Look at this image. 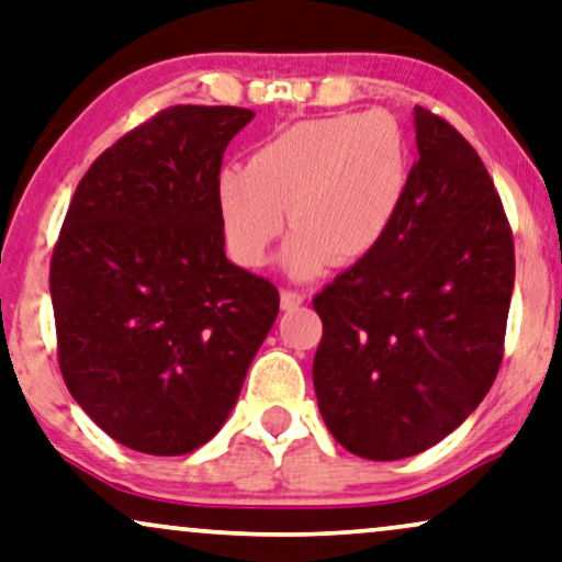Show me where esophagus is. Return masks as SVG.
<instances>
[{"instance_id":"esophagus-1","label":"esophagus","mask_w":562,"mask_h":562,"mask_svg":"<svg viewBox=\"0 0 562 562\" xmlns=\"http://www.w3.org/2000/svg\"><path fill=\"white\" fill-rule=\"evenodd\" d=\"M304 299H307V296H304L302 294V291H291V289H283L281 291V310H296L299 307V304H304Z\"/></svg>"}]
</instances>
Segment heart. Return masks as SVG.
Instances as JSON below:
<instances>
[{
    "instance_id": "obj_1",
    "label": "heart",
    "mask_w": 562,
    "mask_h": 562,
    "mask_svg": "<svg viewBox=\"0 0 562 562\" xmlns=\"http://www.w3.org/2000/svg\"><path fill=\"white\" fill-rule=\"evenodd\" d=\"M407 191V149L382 111L291 123L260 142L247 165L216 178L222 235L235 263L258 268L283 232L281 263L294 279L353 266L379 247Z\"/></svg>"
}]
</instances>
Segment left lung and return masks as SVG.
<instances>
[{
    "instance_id": "1",
    "label": "left lung",
    "mask_w": 562,
    "mask_h": 562,
    "mask_svg": "<svg viewBox=\"0 0 562 562\" xmlns=\"http://www.w3.org/2000/svg\"><path fill=\"white\" fill-rule=\"evenodd\" d=\"M418 162L371 255L315 296L327 431L351 454H420L483 403L504 359L514 237L468 138L415 108Z\"/></svg>"
}]
</instances>
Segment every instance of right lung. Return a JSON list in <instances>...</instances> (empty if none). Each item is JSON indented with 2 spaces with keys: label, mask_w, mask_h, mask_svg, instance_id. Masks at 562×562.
Returning <instances> with one entry per match:
<instances>
[{
  "label": "right lung",
  "mask_w": 562,
  "mask_h": 562,
  "mask_svg": "<svg viewBox=\"0 0 562 562\" xmlns=\"http://www.w3.org/2000/svg\"><path fill=\"white\" fill-rule=\"evenodd\" d=\"M247 108L175 105L79 180L50 258L58 367L123 447L178 457L214 439L279 315V291L229 263L216 209Z\"/></svg>",
  "instance_id": "obj_1"
}]
</instances>
